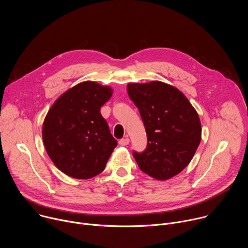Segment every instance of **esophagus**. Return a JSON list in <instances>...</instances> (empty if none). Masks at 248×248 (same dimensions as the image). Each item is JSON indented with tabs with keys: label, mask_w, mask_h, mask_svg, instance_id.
<instances>
[{
	"label": "esophagus",
	"mask_w": 248,
	"mask_h": 248,
	"mask_svg": "<svg viewBox=\"0 0 248 248\" xmlns=\"http://www.w3.org/2000/svg\"><path fill=\"white\" fill-rule=\"evenodd\" d=\"M129 143V139L126 137V138H123V139H121L120 141H119V144L120 145H122V146H125V145H127Z\"/></svg>",
	"instance_id": "esophagus-1"
}]
</instances>
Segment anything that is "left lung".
Wrapping results in <instances>:
<instances>
[{"mask_svg":"<svg viewBox=\"0 0 248 248\" xmlns=\"http://www.w3.org/2000/svg\"><path fill=\"white\" fill-rule=\"evenodd\" d=\"M127 93L143 121L147 147L133 157L153 179L169 180L191 161L201 140V124L188 99L161 81L129 83Z\"/></svg>","mask_w":248,"mask_h":248,"instance_id":"obj_1","label":"left lung"}]
</instances>
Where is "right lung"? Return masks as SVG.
<instances>
[{
    "label": "right lung",
    "mask_w": 248,
    "mask_h": 248,
    "mask_svg": "<svg viewBox=\"0 0 248 248\" xmlns=\"http://www.w3.org/2000/svg\"><path fill=\"white\" fill-rule=\"evenodd\" d=\"M113 89L84 81L62 94L43 124L45 149L63 173L78 180L102 172L117 146L100 109Z\"/></svg>",
    "instance_id": "add662e5"
}]
</instances>
